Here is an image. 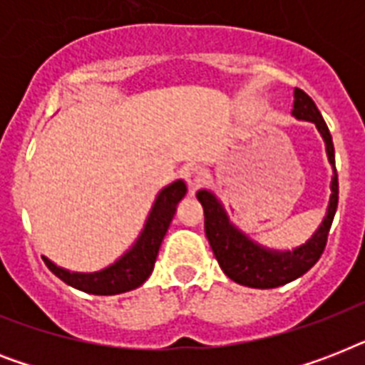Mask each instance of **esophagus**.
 <instances>
[{
	"mask_svg": "<svg viewBox=\"0 0 365 365\" xmlns=\"http://www.w3.org/2000/svg\"><path fill=\"white\" fill-rule=\"evenodd\" d=\"M185 180H187L189 187L197 189L200 183L206 180V168H202V166H197V165L189 166V168H185Z\"/></svg>",
	"mask_w": 365,
	"mask_h": 365,
	"instance_id": "esophagus-1",
	"label": "esophagus"
}]
</instances>
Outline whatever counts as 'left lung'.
Here are the masks:
<instances>
[{"label":"left lung","mask_w":365,"mask_h":365,"mask_svg":"<svg viewBox=\"0 0 365 365\" xmlns=\"http://www.w3.org/2000/svg\"><path fill=\"white\" fill-rule=\"evenodd\" d=\"M297 119L312 121L326 140V151H328L329 163L335 166V151L331 134L322 119V113L318 111L314 100L301 88H295L294 94V111ZM197 199L205 208V231L206 239L210 242V248L216 255L222 271L237 284L248 286V288H278L282 284H288L301 274H305L322 255L328 233L334 222L337 202H339V183H337V172L331 182V197H329L328 214L324 217L322 225L312 235V239L299 246L294 252L278 254L254 244L246 239L239 229H235L229 223L222 205L216 197L208 191H199Z\"/></svg>","instance_id":"obj_1"}]
</instances>
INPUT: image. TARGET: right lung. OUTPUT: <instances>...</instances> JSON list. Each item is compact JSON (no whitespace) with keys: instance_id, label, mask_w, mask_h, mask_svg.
Segmentation results:
<instances>
[{"instance_id":"obj_1","label":"right lung","mask_w":365,"mask_h":365,"mask_svg":"<svg viewBox=\"0 0 365 365\" xmlns=\"http://www.w3.org/2000/svg\"><path fill=\"white\" fill-rule=\"evenodd\" d=\"M185 191L187 189H185V183L182 180H178V182L170 183L168 187L163 189L157 200H155L153 210L149 214L148 223H145L140 239L136 240V244L132 246L128 254L123 255L121 259L108 267V269H104V271L91 272V274L70 272L56 267L47 257H43L45 265L60 280H64L66 284H70V286L81 289V292H87V294L115 295L142 286L149 278L151 271H153L160 242L165 239L168 225H170L172 217H174L176 205L183 199Z\"/></svg>"}]
</instances>
